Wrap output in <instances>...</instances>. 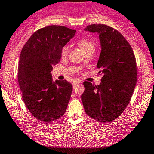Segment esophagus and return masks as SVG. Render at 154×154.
I'll list each match as a JSON object with an SVG mask.
<instances>
[{
    "mask_svg": "<svg viewBox=\"0 0 154 154\" xmlns=\"http://www.w3.org/2000/svg\"><path fill=\"white\" fill-rule=\"evenodd\" d=\"M79 83H80L79 82H74L73 83H72V86H73V87H75V86H77Z\"/></svg>",
    "mask_w": 154,
    "mask_h": 154,
    "instance_id": "34e87169",
    "label": "esophagus"
}]
</instances>
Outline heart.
<instances>
[{"label": "heart", "mask_w": 154, "mask_h": 154, "mask_svg": "<svg viewBox=\"0 0 154 154\" xmlns=\"http://www.w3.org/2000/svg\"><path fill=\"white\" fill-rule=\"evenodd\" d=\"M78 45H79L81 50L83 51L84 54L88 52V51H95V44H94L92 42H91L90 40H88V39H80V40L79 41V42H78ZM67 51H68V48H67V46H64V47L62 48V51H61V54H62V57H64L67 56Z\"/></svg>", "instance_id": "obj_1"}]
</instances>
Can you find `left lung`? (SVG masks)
I'll list each match as a JSON object with an SVG mask.
<instances>
[{"instance_id": "1", "label": "left lung", "mask_w": 154, "mask_h": 154, "mask_svg": "<svg viewBox=\"0 0 154 154\" xmlns=\"http://www.w3.org/2000/svg\"><path fill=\"white\" fill-rule=\"evenodd\" d=\"M84 31L98 34L101 50L97 67L103 77L97 86L84 82L82 103L90 117L108 123L123 113L131 98L137 80L136 59L130 44L113 28L92 24Z\"/></svg>"}]
</instances>
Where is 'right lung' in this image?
<instances>
[{"mask_svg": "<svg viewBox=\"0 0 154 154\" xmlns=\"http://www.w3.org/2000/svg\"><path fill=\"white\" fill-rule=\"evenodd\" d=\"M76 31L50 26L36 31L21 51L18 82L23 100L31 115L50 123L63 116L70 101L72 86L64 81H53V66L62 58V48Z\"/></svg>", "mask_w": 154, "mask_h": 154, "instance_id": "right-lung-1", "label": "right lung"}]
</instances>
